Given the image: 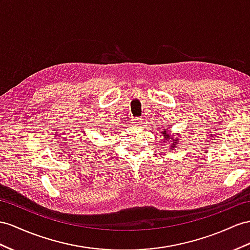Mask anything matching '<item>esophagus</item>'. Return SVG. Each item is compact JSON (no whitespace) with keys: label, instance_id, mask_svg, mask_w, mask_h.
<instances>
[{"label":"esophagus","instance_id":"esophagus-1","mask_svg":"<svg viewBox=\"0 0 250 250\" xmlns=\"http://www.w3.org/2000/svg\"><path fill=\"white\" fill-rule=\"evenodd\" d=\"M133 121H134L133 124L135 126H142L144 125V119L143 118H135Z\"/></svg>","mask_w":250,"mask_h":250}]
</instances>
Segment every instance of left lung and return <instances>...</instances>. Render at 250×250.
Wrapping results in <instances>:
<instances>
[{"instance_id": "left-lung-1", "label": "left lung", "mask_w": 250, "mask_h": 250, "mask_svg": "<svg viewBox=\"0 0 250 250\" xmlns=\"http://www.w3.org/2000/svg\"><path fill=\"white\" fill-rule=\"evenodd\" d=\"M171 129H169V127H165V129L162 130V135H163V140L162 143L163 144H169V149H175L177 146V138L174 137V134L173 135H171ZM178 135V134H177Z\"/></svg>"}]
</instances>
